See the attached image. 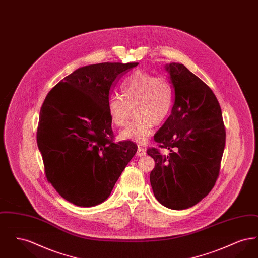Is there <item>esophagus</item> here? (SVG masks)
<instances>
[{"label":"esophagus","mask_w":258,"mask_h":258,"mask_svg":"<svg viewBox=\"0 0 258 258\" xmlns=\"http://www.w3.org/2000/svg\"><path fill=\"white\" fill-rule=\"evenodd\" d=\"M145 155H146V150L145 149L141 147L137 148V151H136V154H135L136 157H144Z\"/></svg>","instance_id":"1"}]
</instances>
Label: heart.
<instances>
[{
    "instance_id": "heart-1",
    "label": "heart",
    "mask_w": 258,
    "mask_h": 258,
    "mask_svg": "<svg viewBox=\"0 0 258 258\" xmlns=\"http://www.w3.org/2000/svg\"><path fill=\"white\" fill-rule=\"evenodd\" d=\"M122 95L112 96L107 102L111 123L123 126L127 123L131 108L135 107V121L120 134V138L137 144H146L154 124H160L167 118L173 103L171 83L164 77L137 71L124 79Z\"/></svg>"
}]
</instances>
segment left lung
<instances>
[{
  "mask_svg": "<svg viewBox=\"0 0 258 258\" xmlns=\"http://www.w3.org/2000/svg\"><path fill=\"white\" fill-rule=\"evenodd\" d=\"M174 89L171 114L154 136L165 156L150 148L156 166L150 174L155 197L163 206L184 210L208 195L219 177L225 146L221 106L213 91L183 63L165 66Z\"/></svg>",
  "mask_w": 258,
  "mask_h": 258,
  "instance_id": "1",
  "label": "left lung"
}]
</instances>
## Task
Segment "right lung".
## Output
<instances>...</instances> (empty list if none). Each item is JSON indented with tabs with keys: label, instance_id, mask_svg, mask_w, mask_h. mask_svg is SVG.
<instances>
[{
	"label": "right lung",
	"instance_id": "obj_1",
	"mask_svg": "<svg viewBox=\"0 0 258 258\" xmlns=\"http://www.w3.org/2000/svg\"><path fill=\"white\" fill-rule=\"evenodd\" d=\"M138 62H101L66 76L39 112L37 147L45 175L76 206L102 203L135 156L132 141H113L107 102L120 78Z\"/></svg>",
	"mask_w": 258,
	"mask_h": 258
}]
</instances>
